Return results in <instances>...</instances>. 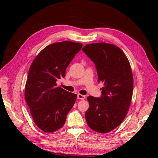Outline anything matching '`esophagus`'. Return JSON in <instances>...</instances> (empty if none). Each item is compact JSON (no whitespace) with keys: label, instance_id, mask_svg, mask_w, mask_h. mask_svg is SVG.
<instances>
[{"label":"esophagus","instance_id":"34e87169","mask_svg":"<svg viewBox=\"0 0 158 158\" xmlns=\"http://www.w3.org/2000/svg\"><path fill=\"white\" fill-rule=\"evenodd\" d=\"M77 98H78V99H82V100H83V99H84L85 98V95H82V94H78L77 95Z\"/></svg>","mask_w":158,"mask_h":158}]
</instances>
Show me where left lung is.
Wrapping results in <instances>:
<instances>
[{
    "label": "left lung",
    "instance_id": "1",
    "mask_svg": "<svg viewBox=\"0 0 158 158\" xmlns=\"http://www.w3.org/2000/svg\"><path fill=\"white\" fill-rule=\"evenodd\" d=\"M82 51L95 64L98 82L103 84L100 98L88 96L85 120L92 130L106 133L125 119L133 92V77L127 57L119 47L106 43L85 45Z\"/></svg>",
    "mask_w": 158,
    "mask_h": 158
}]
</instances>
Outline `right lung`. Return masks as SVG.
Segmentation results:
<instances>
[{"instance_id":"add662e5","label":"right lung","mask_w":158,"mask_h":158,"mask_svg":"<svg viewBox=\"0 0 158 158\" xmlns=\"http://www.w3.org/2000/svg\"><path fill=\"white\" fill-rule=\"evenodd\" d=\"M81 43L63 41L47 46L32 62L25 87V99L35 125L45 132L64 125L77 95L57 86L66 69L82 49Z\"/></svg>"}]
</instances>
